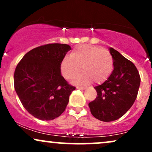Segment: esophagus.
Returning a JSON list of instances; mask_svg holds the SVG:
<instances>
[{"label": "esophagus", "instance_id": "esophagus-1", "mask_svg": "<svg viewBox=\"0 0 152 152\" xmlns=\"http://www.w3.org/2000/svg\"><path fill=\"white\" fill-rule=\"evenodd\" d=\"M76 88H77V89H80V90H84L85 88H86V87H84V86H77V87H76Z\"/></svg>", "mask_w": 152, "mask_h": 152}]
</instances>
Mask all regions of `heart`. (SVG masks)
<instances>
[{"label":"heart","instance_id":"1","mask_svg":"<svg viewBox=\"0 0 152 152\" xmlns=\"http://www.w3.org/2000/svg\"><path fill=\"white\" fill-rule=\"evenodd\" d=\"M82 69H81L80 68ZM75 79V83L85 84L94 81L101 83L109 78L114 69V59L109 50L93 45H79L71 53V58L65 57L61 64L62 74L66 79Z\"/></svg>","mask_w":152,"mask_h":152}]
</instances>
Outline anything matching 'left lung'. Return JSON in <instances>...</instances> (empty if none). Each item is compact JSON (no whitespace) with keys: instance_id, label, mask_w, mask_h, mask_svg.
<instances>
[{"instance_id":"obj_1","label":"left lung","mask_w":152,"mask_h":152,"mask_svg":"<svg viewBox=\"0 0 152 152\" xmlns=\"http://www.w3.org/2000/svg\"><path fill=\"white\" fill-rule=\"evenodd\" d=\"M114 71L102 84L95 86L97 96L88 104L91 113L102 121H113L124 116L137 99L141 78L135 65L110 48Z\"/></svg>"}]
</instances>
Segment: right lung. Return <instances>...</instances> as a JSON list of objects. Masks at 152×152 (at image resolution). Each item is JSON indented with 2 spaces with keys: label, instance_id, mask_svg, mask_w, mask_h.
<instances>
[{
  "label": "right lung",
  "instance_id": "obj_1",
  "mask_svg": "<svg viewBox=\"0 0 152 152\" xmlns=\"http://www.w3.org/2000/svg\"><path fill=\"white\" fill-rule=\"evenodd\" d=\"M70 46L49 43L28 52L14 72V88L23 107L34 117L53 120L65 111L76 87L61 74V64Z\"/></svg>",
  "mask_w": 152,
  "mask_h": 152
}]
</instances>
